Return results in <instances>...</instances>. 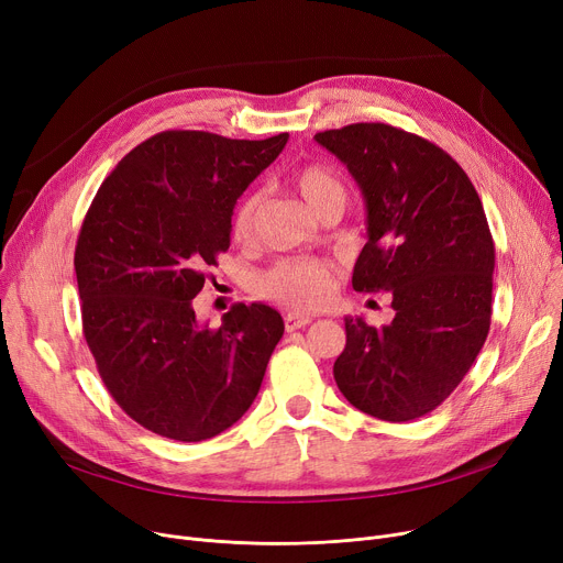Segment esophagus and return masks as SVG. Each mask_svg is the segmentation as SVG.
<instances>
[{
  "mask_svg": "<svg viewBox=\"0 0 563 563\" xmlns=\"http://www.w3.org/2000/svg\"><path fill=\"white\" fill-rule=\"evenodd\" d=\"M310 321H312V319H310V317H306V314L287 312V314H285V329H287V333H291V331H299V329H306Z\"/></svg>",
  "mask_w": 563,
  "mask_h": 563,
  "instance_id": "obj_1",
  "label": "esophagus"
}]
</instances>
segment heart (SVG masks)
<instances>
[{
	"label": "heart",
	"instance_id": "heart-1",
	"mask_svg": "<svg viewBox=\"0 0 563 563\" xmlns=\"http://www.w3.org/2000/svg\"><path fill=\"white\" fill-rule=\"evenodd\" d=\"M291 185L314 214L333 202H346V185L342 177L323 164H306L294 170ZM262 194L257 189L244 191L236 198L230 212V232L234 240H249L255 230ZM257 294L278 301L294 310H319L329 306L338 289L335 266L323 260H283L257 278Z\"/></svg>",
	"mask_w": 563,
	"mask_h": 563
}]
</instances>
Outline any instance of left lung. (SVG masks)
<instances>
[{
	"instance_id": "1",
	"label": "left lung",
	"mask_w": 563,
	"mask_h": 563,
	"mask_svg": "<svg viewBox=\"0 0 563 563\" xmlns=\"http://www.w3.org/2000/svg\"><path fill=\"white\" fill-rule=\"evenodd\" d=\"M346 164L367 205V244L353 289L390 291L395 319L344 317L333 365L351 406L408 422L445 401L490 329L495 244L465 170L435 143L386 123L314 134Z\"/></svg>"
}]
</instances>
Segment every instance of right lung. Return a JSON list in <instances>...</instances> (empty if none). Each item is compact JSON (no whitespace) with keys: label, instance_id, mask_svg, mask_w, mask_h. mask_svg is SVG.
<instances>
[{"label":"right lung","instance_id":"1","mask_svg":"<svg viewBox=\"0 0 563 563\" xmlns=\"http://www.w3.org/2000/svg\"><path fill=\"white\" fill-rule=\"evenodd\" d=\"M287 139L159 132L118 162L88 207L75 246L84 338L113 401L147 431L214 438L257 397L283 317L234 303L210 329L194 297L230 246L236 198Z\"/></svg>","mask_w":563,"mask_h":563}]
</instances>
